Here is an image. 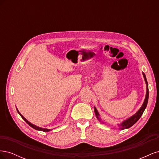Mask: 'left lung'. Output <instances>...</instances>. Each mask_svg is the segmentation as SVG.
Returning a JSON list of instances; mask_svg holds the SVG:
<instances>
[{
  "mask_svg": "<svg viewBox=\"0 0 159 159\" xmlns=\"http://www.w3.org/2000/svg\"><path fill=\"white\" fill-rule=\"evenodd\" d=\"M143 76L144 78H145V80L146 81L147 84V93H146V97H145V99L144 101V103L142 105V107H141V109H139L138 111L137 112V113L134 114L133 116H132L131 117H130L129 119H128L126 121H125L124 122H123L121 125H120L119 127H121V129H128L129 127H131V126H133V125L138 120L140 119V117H141V115H143L144 111H145V108L147 107V105L148 103V83H147V80L146 78V76L145 75V74L143 73ZM94 111H95V113L96 117L99 120L100 118L99 117V113L98 112L97 109H96L95 107H94Z\"/></svg>",
  "mask_w": 159,
  "mask_h": 159,
  "instance_id": "8db88e82",
  "label": "left lung"
}]
</instances>
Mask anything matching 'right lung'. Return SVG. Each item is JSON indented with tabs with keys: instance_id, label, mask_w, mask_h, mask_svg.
I'll list each match as a JSON object with an SVG mask.
<instances>
[{
	"instance_id": "add662e5",
	"label": "right lung",
	"mask_w": 159,
	"mask_h": 159,
	"mask_svg": "<svg viewBox=\"0 0 159 159\" xmlns=\"http://www.w3.org/2000/svg\"><path fill=\"white\" fill-rule=\"evenodd\" d=\"M17 111H18V113H19V114H20V116H21V117L24 119V120H25V121H26V123H27V124H28V125H29L31 127H32V128H34V129H36V130H38V131H44V132H48V131H50V129H43V128H40V127H37V126H36V125H33V124H32L31 123H30L29 121H27V120L25 118V117H24L23 116H22V115L20 113H19V111H18L17 110Z\"/></svg>"
}]
</instances>
